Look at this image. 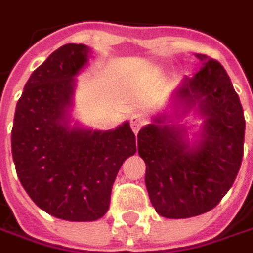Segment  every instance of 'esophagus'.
Returning a JSON list of instances; mask_svg holds the SVG:
<instances>
[{
	"mask_svg": "<svg viewBox=\"0 0 253 253\" xmlns=\"http://www.w3.org/2000/svg\"><path fill=\"white\" fill-rule=\"evenodd\" d=\"M143 125H144V119H143V116H140V114H133L130 117V127H131V130L134 133H137L141 127H143Z\"/></svg>",
	"mask_w": 253,
	"mask_h": 253,
	"instance_id": "1",
	"label": "esophagus"
}]
</instances>
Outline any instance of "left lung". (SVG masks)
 Segmentation results:
<instances>
[{"instance_id":"8db88e82","label":"left lung","mask_w":253,"mask_h":253,"mask_svg":"<svg viewBox=\"0 0 253 253\" xmlns=\"http://www.w3.org/2000/svg\"><path fill=\"white\" fill-rule=\"evenodd\" d=\"M203 67L171 93L169 108L137 134L144 182L163 217L185 219L213 209L229 190L244 156L245 117L229 76L216 60L196 54ZM189 114L202 119L188 137Z\"/></svg>"}]
</instances>
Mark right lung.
<instances>
[{
    "label": "right lung",
    "mask_w": 253,
    "mask_h": 253,
    "mask_svg": "<svg viewBox=\"0 0 253 253\" xmlns=\"http://www.w3.org/2000/svg\"><path fill=\"white\" fill-rule=\"evenodd\" d=\"M91 50L66 44L33 71L15 107L11 149L15 170L40 209L71 222H91L110 206L116 176L136 153L128 122L114 130L71 125L76 77Z\"/></svg>",
    "instance_id": "obj_1"
}]
</instances>
